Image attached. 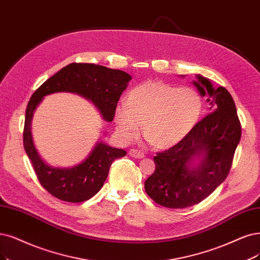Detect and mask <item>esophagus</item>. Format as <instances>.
<instances>
[{
	"label": "esophagus",
	"mask_w": 260,
	"mask_h": 260,
	"mask_svg": "<svg viewBox=\"0 0 260 260\" xmlns=\"http://www.w3.org/2000/svg\"><path fill=\"white\" fill-rule=\"evenodd\" d=\"M128 154L132 157H135V158H142L143 156H145V153H143L141 150H138V149H131L128 151Z\"/></svg>",
	"instance_id": "1"
}]
</instances>
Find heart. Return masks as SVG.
<instances>
[{"label":"heart","instance_id":"b5f03b06","mask_svg":"<svg viewBox=\"0 0 260 260\" xmlns=\"http://www.w3.org/2000/svg\"><path fill=\"white\" fill-rule=\"evenodd\" d=\"M204 112L200 93L184 86L149 80L132 89L114 110V122L123 138L143 137L155 149L178 145L198 124Z\"/></svg>","mask_w":260,"mask_h":260}]
</instances>
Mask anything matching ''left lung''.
Wrapping results in <instances>:
<instances>
[{
  "instance_id": "left-lung-1",
  "label": "left lung",
  "mask_w": 260,
  "mask_h": 260,
  "mask_svg": "<svg viewBox=\"0 0 260 260\" xmlns=\"http://www.w3.org/2000/svg\"><path fill=\"white\" fill-rule=\"evenodd\" d=\"M195 86L209 103V113L178 145L154 156L155 170L146 180L145 189L159 206L182 209L199 204L227 178L238 143L241 123L230 93L214 89L207 78L197 76ZM196 157L201 161L190 165Z\"/></svg>"
}]
</instances>
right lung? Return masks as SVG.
<instances>
[{
  "instance_id": "right-lung-1",
  "label": "right lung",
  "mask_w": 260,
  "mask_h": 260,
  "mask_svg": "<svg viewBox=\"0 0 260 260\" xmlns=\"http://www.w3.org/2000/svg\"><path fill=\"white\" fill-rule=\"evenodd\" d=\"M131 79L127 73L119 70L90 63H71L46 80L31 96L25 110L23 146L40 183L55 198L66 203L90 199L103 187L112 161L126 155V152L99 142L79 165L67 169L48 166L38 155L31 133V121L37 105L48 94L73 92L90 100L102 117L111 122L122 92Z\"/></svg>"
}]
</instances>
